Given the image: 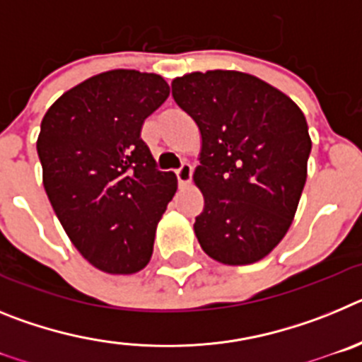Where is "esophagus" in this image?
Instances as JSON below:
<instances>
[{
  "label": "esophagus",
  "mask_w": 362,
  "mask_h": 362,
  "mask_svg": "<svg viewBox=\"0 0 362 362\" xmlns=\"http://www.w3.org/2000/svg\"><path fill=\"white\" fill-rule=\"evenodd\" d=\"M175 175H177V181L181 187H183V185H188L192 179V166L188 165V163H183V165L175 170Z\"/></svg>",
  "instance_id": "esophagus-1"
}]
</instances>
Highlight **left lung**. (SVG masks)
<instances>
[{"instance_id": "left-lung-1", "label": "left lung", "mask_w": 362, "mask_h": 362, "mask_svg": "<svg viewBox=\"0 0 362 362\" xmlns=\"http://www.w3.org/2000/svg\"><path fill=\"white\" fill-rule=\"evenodd\" d=\"M172 95L201 132L194 172L204 197L194 223L201 248L232 267L267 257L288 232L306 183L305 114L263 79L235 70L175 78Z\"/></svg>"}]
</instances>
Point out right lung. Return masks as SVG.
Instances as JSON below:
<instances>
[{
	"instance_id": "right-lung-1",
	"label": "right lung",
	"mask_w": 362,
	"mask_h": 362,
	"mask_svg": "<svg viewBox=\"0 0 362 362\" xmlns=\"http://www.w3.org/2000/svg\"><path fill=\"white\" fill-rule=\"evenodd\" d=\"M168 94L158 74L108 70L65 92L41 121L45 192L74 246L107 274L148 264L177 188L141 139L143 123Z\"/></svg>"
}]
</instances>
